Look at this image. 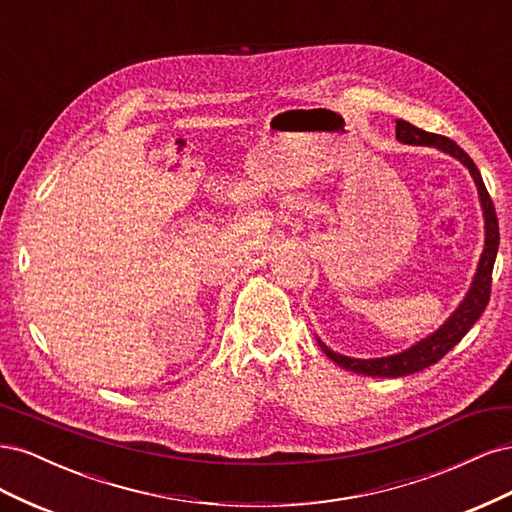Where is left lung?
I'll return each mask as SVG.
<instances>
[{"instance_id":"1","label":"left lung","mask_w":512,"mask_h":512,"mask_svg":"<svg viewBox=\"0 0 512 512\" xmlns=\"http://www.w3.org/2000/svg\"><path fill=\"white\" fill-rule=\"evenodd\" d=\"M395 123H397V128H395L397 141L406 143V145L436 147V149L448 153V156L457 158L463 166L470 170V175L478 188L480 207H483V215H485V250H483V254H480L474 282L466 294V299L461 301V305L455 309L453 316L448 318L436 333H431L429 337L421 339V342L414 344L412 348L399 352V354H393V356H382V359H352V356H344V354H337V352L329 350L318 339L322 352L327 354L333 363H337L339 367H344L348 371H354V374L374 376V378H399V376L416 374V371L438 363L448 350L461 342L463 335L472 329V324L480 318V314L485 312V307L489 303L493 262H495V254H498V245H500V226H498V215H495L493 200L485 188L483 177H480L478 168L468 153L463 151L455 141H451V138H446L442 134L425 132L404 119H397Z\"/></svg>"}]
</instances>
